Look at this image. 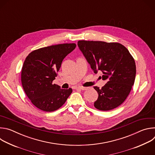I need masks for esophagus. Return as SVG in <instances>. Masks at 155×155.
<instances>
[{
    "label": "esophagus",
    "instance_id": "34e87169",
    "mask_svg": "<svg viewBox=\"0 0 155 155\" xmlns=\"http://www.w3.org/2000/svg\"><path fill=\"white\" fill-rule=\"evenodd\" d=\"M77 89L80 90H86L87 88L86 87H83V86H78L77 87Z\"/></svg>",
    "mask_w": 155,
    "mask_h": 155
}]
</instances>
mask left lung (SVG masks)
I'll use <instances>...</instances> for the list:
<instances>
[{"label":"left lung","instance_id":"left-lung-1","mask_svg":"<svg viewBox=\"0 0 155 155\" xmlns=\"http://www.w3.org/2000/svg\"><path fill=\"white\" fill-rule=\"evenodd\" d=\"M78 46L95 74L101 71L102 80H107L98 93L94 107L108 111L120 105L128 96L134 85L136 67L128 50L119 43L80 40Z\"/></svg>","mask_w":155,"mask_h":155}]
</instances>
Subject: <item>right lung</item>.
<instances>
[{
    "label": "right lung",
    "instance_id": "1",
    "mask_svg": "<svg viewBox=\"0 0 155 155\" xmlns=\"http://www.w3.org/2000/svg\"><path fill=\"white\" fill-rule=\"evenodd\" d=\"M76 47L75 43H64L41 48L26 57L21 71V83L31 102L45 112L59 108L72 92L61 89L53 81L63 59Z\"/></svg>",
    "mask_w": 155,
    "mask_h": 155
}]
</instances>
